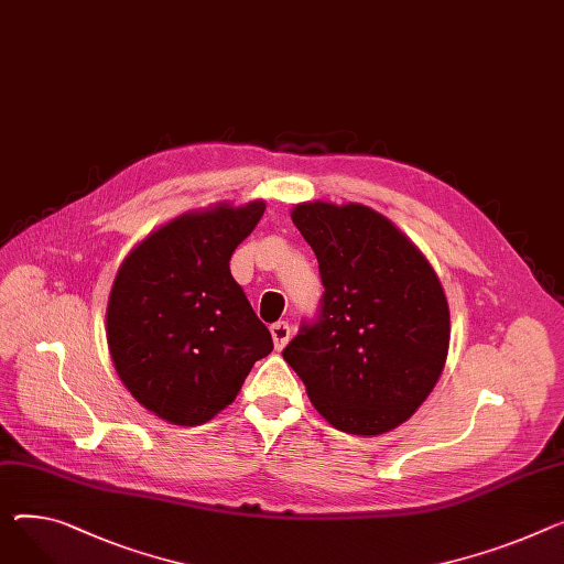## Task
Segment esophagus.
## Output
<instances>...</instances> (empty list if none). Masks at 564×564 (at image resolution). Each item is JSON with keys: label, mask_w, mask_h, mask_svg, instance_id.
<instances>
[{"label": "esophagus", "mask_w": 564, "mask_h": 564, "mask_svg": "<svg viewBox=\"0 0 564 564\" xmlns=\"http://www.w3.org/2000/svg\"><path fill=\"white\" fill-rule=\"evenodd\" d=\"M270 330H272V337H274V347L283 349L290 340V335H292V326L288 322H276V324H272Z\"/></svg>", "instance_id": "34e87169"}]
</instances>
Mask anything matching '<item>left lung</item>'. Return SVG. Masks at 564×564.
Wrapping results in <instances>:
<instances>
[{
  "label": "left lung",
  "instance_id": "obj_1",
  "mask_svg": "<svg viewBox=\"0 0 564 564\" xmlns=\"http://www.w3.org/2000/svg\"><path fill=\"white\" fill-rule=\"evenodd\" d=\"M294 227L324 285L317 317L283 349L319 415L337 431L381 435L435 388L448 351V306L422 251L360 204H299Z\"/></svg>",
  "mask_w": 564,
  "mask_h": 564
}]
</instances>
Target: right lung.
<instances>
[{
  "instance_id": "add662e5",
  "label": "right lung",
  "mask_w": 564,
  "mask_h": 564,
  "mask_svg": "<svg viewBox=\"0 0 564 564\" xmlns=\"http://www.w3.org/2000/svg\"><path fill=\"white\" fill-rule=\"evenodd\" d=\"M262 213L265 204L251 202L181 215L144 238L112 283V362L138 403L165 422H208L274 349L229 268Z\"/></svg>"
}]
</instances>
